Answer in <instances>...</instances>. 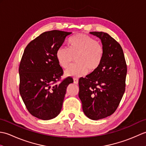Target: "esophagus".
<instances>
[{"label":"esophagus","mask_w":146,"mask_h":146,"mask_svg":"<svg viewBox=\"0 0 146 146\" xmlns=\"http://www.w3.org/2000/svg\"><path fill=\"white\" fill-rule=\"evenodd\" d=\"M73 80H74V83H75V84H78V78H74Z\"/></svg>","instance_id":"34e87169"}]
</instances>
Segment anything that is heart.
Returning <instances> with one entry per match:
<instances>
[{"label": "heart", "mask_w": 146, "mask_h": 146, "mask_svg": "<svg viewBox=\"0 0 146 146\" xmlns=\"http://www.w3.org/2000/svg\"><path fill=\"white\" fill-rule=\"evenodd\" d=\"M69 48L60 47L56 52L59 65L66 69L75 58L76 63L65 72L66 76H82L97 70L100 66L104 56L103 46L91 36L78 34L71 38Z\"/></svg>", "instance_id": "1"}]
</instances>
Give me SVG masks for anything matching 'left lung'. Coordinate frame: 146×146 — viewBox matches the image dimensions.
Masks as SVG:
<instances>
[{
	"label": "left lung",
	"instance_id": "8db88e82",
	"mask_svg": "<svg viewBox=\"0 0 146 146\" xmlns=\"http://www.w3.org/2000/svg\"><path fill=\"white\" fill-rule=\"evenodd\" d=\"M101 39L104 49L102 63L97 70L79 79L78 96L83 112L89 119L99 120L113 114L125 92L127 64L116 40L104 32H90Z\"/></svg>",
	"mask_w": 146,
	"mask_h": 146
}]
</instances>
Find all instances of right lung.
Returning a JSON list of instances; mask_svg holds the SVG:
<instances>
[{
	"mask_svg": "<svg viewBox=\"0 0 146 146\" xmlns=\"http://www.w3.org/2000/svg\"><path fill=\"white\" fill-rule=\"evenodd\" d=\"M71 33L44 32L24 49L19 67V92L29 112L39 119L50 120L60 113L67 86L73 83L70 76L61 80L63 71L56 57L57 49Z\"/></svg>",
	"mask_w": 146,
	"mask_h": 146,
	"instance_id": "1",
	"label": "right lung"
}]
</instances>
